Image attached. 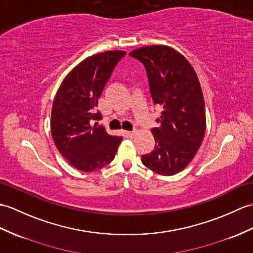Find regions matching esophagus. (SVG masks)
<instances>
[{
	"mask_svg": "<svg viewBox=\"0 0 253 253\" xmlns=\"http://www.w3.org/2000/svg\"><path fill=\"white\" fill-rule=\"evenodd\" d=\"M134 133H136V130H132V131H126V136L128 138H132L134 136Z\"/></svg>",
	"mask_w": 253,
	"mask_h": 253,
	"instance_id": "1",
	"label": "esophagus"
}]
</instances>
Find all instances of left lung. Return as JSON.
Listing matches in <instances>:
<instances>
[{
    "mask_svg": "<svg viewBox=\"0 0 253 253\" xmlns=\"http://www.w3.org/2000/svg\"><path fill=\"white\" fill-rule=\"evenodd\" d=\"M144 64L151 96L163 111L152 129L155 149L142 155L143 165L158 174L182 171L196 155L206 131L203 90L195 70L172 47L152 45L129 52Z\"/></svg>",
    "mask_w": 253,
    "mask_h": 253,
    "instance_id": "8db88e82",
    "label": "left lung"
}]
</instances>
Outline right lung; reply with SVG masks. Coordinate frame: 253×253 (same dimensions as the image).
Masks as SVG:
<instances>
[{
  "label": "right lung",
  "instance_id": "obj_1",
  "mask_svg": "<svg viewBox=\"0 0 253 253\" xmlns=\"http://www.w3.org/2000/svg\"><path fill=\"white\" fill-rule=\"evenodd\" d=\"M125 55L123 50H108L86 58L64 78L52 102V140L70 165L81 171L91 172L110 164L123 140L93 121L102 119L95 111L98 99Z\"/></svg>",
  "mask_w": 253,
  "mask_h": 253
}]
</instances>
